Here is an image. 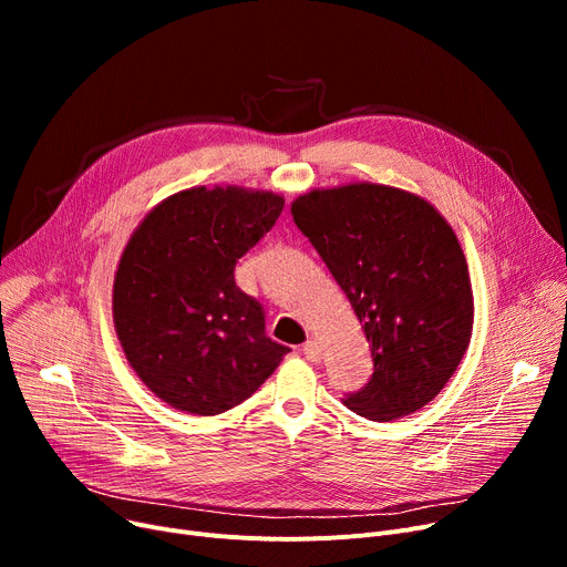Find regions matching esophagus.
<instances>
[{
	"label": "esophagus",
	"instance_id": "1",
	"mask_svg": "<svg viewBox=\"0 0 567 567\" xmlns=\"http://www.w3.org/2000/svg\"><path fill=\"white\" fill-rule=\"evenodd\" d=\"M301 351L306 353L308 361H319V359H321V347H319L317 340H308Z\"/></svg>",
	"mask_w": 567,
	"mask_h": 567
}]
</instances>
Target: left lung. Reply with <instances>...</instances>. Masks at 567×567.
<instances>
[{
	"instance_id": "8db88e82",
	"label": "left lung",
	"mask_w": 567,
	"mask_h": 567,
	"mask_svg": "<svg viewBox=\"0 0 567 567\" xmlns=\"http://www.w3.org/2000/svg\"><path fill=\"white\" fill-rule=\"evenodd\" d=\"M291 216L370 342L372 379L344 406L377 423L423 409L473 331L468 266L449 220L421 195L370 182L303 193Z\"/></svg>"
}]
</instances>
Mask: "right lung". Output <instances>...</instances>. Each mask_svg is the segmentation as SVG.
Wrapping results in <instances>:
<instances>
[{
	"mask_svg": "<svg viewBox=\"0 0 567 567\" xmlns=\"http://www.w3.org/2000/svg\"><path fill=\"white\" fill-rule=\"evenodd\" d=\"M285 197L195 186L165 197L131 234L112 287L128 365L165 404L218 415L248 400L289 347L264 333V312L234 266L282 214Z\"/></svg>",
	"mask_w": 567,
	"mask_h": 567,
	"instance_id": "right-lung-1",
	"label": "right lung"
}]
</instances>
